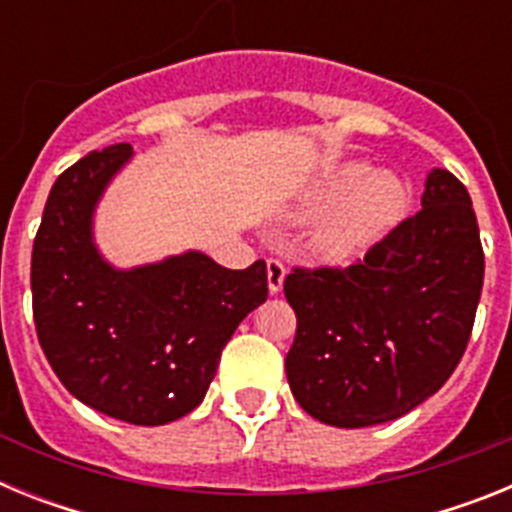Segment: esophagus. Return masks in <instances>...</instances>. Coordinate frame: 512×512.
<instances>
[{
  "instance_id": "esophagus-1",
  "label": "esophagus",
  "mask_w": 512,
  "mask_h": 512,
  "mask_svg": "<svg viewBox=\"0 0 512 512\" xmlns=\"http://www.w3.org/2000/svg\"><path fill=\"white\" fill-rule=\"evenodd\" d=\"M284 277H287V266L279 259H271L269 264H266V282H269L271 295H279V292H282Z\"/></svg>"
}]
</instances>
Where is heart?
<instances>
[{
  "label": "heart",
  "mask_w": 512,
  "mask_h": 512,
  "mask_svg": "<svg viewBox=\"0 0 512 512\" xmlns=\"http://www.w3.org/2000/svg\"><path fill=\"white\" fill-rule=\"evenodd\" d=\"M413 192L400 174L348 161L325 171L289 207L292 223H315L312 248L325 261L354 259L408 212Z\"/></svg>",
  "instance_id": "b5f03b06"
}]
</instances>
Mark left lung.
<instances>
[{
  "instance_id": "8db88e82",
  "label": "left lung",
  "mask_w": 512,
  "mask_h": 512,
  "mask_svg": "<svg viewBox=\"0 0 512 512\" xmlns=\"http://www.w3.org/2000/svg\"><path fill=\"white\" fill-rule=\"evenodd\" d=\"M420 205L359 264L284 279L297 315L284 369L300 408L320 423L402 418L464 356L485 279L477 215L446 169L428 171Z\"/></svg>"
}]
</instances>
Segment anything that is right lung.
Segmentation results:
<instances>
[{"instance_id": "right-lung-1", "label": "right lung", "mask_w": 512, "mask_h": 512, "mask_svg": "<svg viewBox=\"0 0 512 512\" xmlns=\"http://www.w3.org/2000/svg\"><path fill=\"white\" fill-rule=\"evenodd\" d=\"M133 146L92 151L63 171L33 243V318L48 364L79 402L133 425L192 413L225 343L269 295L266 264L225 269L202 251L117 269L94 241L104 189Z\"/></svg>"}]
</instances>
